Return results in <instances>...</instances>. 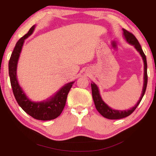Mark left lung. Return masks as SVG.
I'll return each instance as SVG.
<instances>
[{
	"label": "left lung",
	"instance_id": "left-lung-1",
	"mask_svg": "<svg viewBox=\"0 0 156 156\" xmlns=\"http://www.w3.org/2000/svg\"><path fill=\"white\" fill-rule=\"evenodd\" d=\"M123 35L124 36L125 39L126 41L129 42V44H132L135 47L136 50L140 53V55H141L143 60L144 62V87H143L141 97H140L139 100L137 102V104L133 106V108H131V109L129 110H114L112 109V108L109 107L107 104L104 103V101L102 100L101 96H100L99 88H98L97 85L94 83H91V91H92V97L94 102L96 108L101 114L104 117H105L106 119H120L125 118V117L129 116V115H131L133 113L138 104H140V101H141L142 98L144 97V94L146 92V89L147 87V83H148V74H147V61H146V57L145 55L144 51H143L141 46L138 42V40L136 39V37L134 36L133 34L130 32L127 31L126 30L123 28Z\"/></svg>",
	"mask_w": 156,
	"mask_h": 156
}]
</instances>
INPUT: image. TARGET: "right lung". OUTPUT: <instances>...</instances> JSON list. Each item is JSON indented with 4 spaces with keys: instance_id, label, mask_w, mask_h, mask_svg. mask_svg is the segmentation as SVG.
Here are the masks:
<instances>
[{
    "instance_id": "obj_1",
    "label": "right lung",
    "mask_w": 156,
    "mask_h": 156,
    "mask_svg": "<svg viewBox=\"0 0 156 156\" xmlns=\"http://www.w3.org/2000/svg\"><path fill=\"white\" fill-rule=\"evenodd\" d=\"M35 27V25H33L29 30L27 33L17 42L12 51L8 64L10 84L17 102L27 114L37 120H52L58 117L63 111L67 101L68 93L74 82L65 84L53 97L46 101L40 102L32 101L25 94L17 80V65L25 40L33 33Z\"/></svg>"
}]
</instances>
